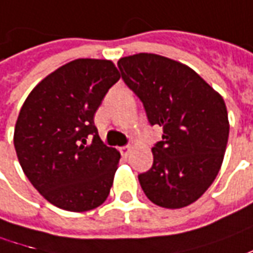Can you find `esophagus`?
<instances>
[{"label":"esophagus","mask_w":253,"mask_h":253,"mask_svg":"<svg viewBox=\"0 0 253 253\" xmlns=\"http://www.w3.org/2000/svg\"><path fill=\"white\" fill-rule=\"evenodd\" d=\"M119 151H120V154H122L123 157H127V155L130 154V151H131V147H128V145L120 147V148H119Z\"/></svg>","instance_id":"esophagus-1"}]
</instances>
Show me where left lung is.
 I'll return each mask as SVG.
<instances>
[{"instance_id":"1","label":"left lung","mask_w":253,"mask_h":253,"mask_svg":"<svg viewBox=\"0 0 253 253\" xmlns=\"http://www.w3.org/2000/svg\"><path fill=\"white\" fill-rule=\"evenodd\" d=\"M118 66L151 126L164 131L151 169L138 175L145 196L165 209L192 205L221 168L230 133L225 102L196 71L168 57L138 53Z\"/></svg>"}]
</instances>
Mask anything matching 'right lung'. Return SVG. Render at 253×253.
Masks as SVG:
<instances>
[{
  "instance_id": "add662e5",
  "label": "right lung",
  "mask_w": 253,
  "mask_h": 253,
  "mask_svg": "<svg viewBox=\"0 0 253 253\" xmlns=\"http://www.w3.org/2000/svg\"><path fill=\"white\" fill-rule=\"evenodd\" d=\"M119 78L110 60L78 58L42 80L23 102L16 155L35 189L56 207L83 213L109 196L120 153L102 143L93 116Z\"/></svg>"
}]
</instances>
